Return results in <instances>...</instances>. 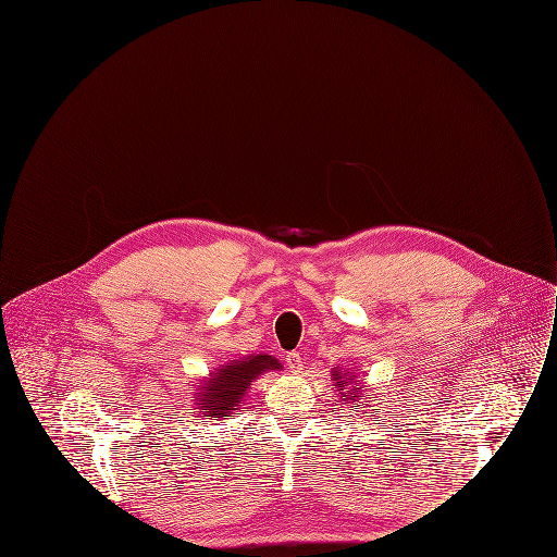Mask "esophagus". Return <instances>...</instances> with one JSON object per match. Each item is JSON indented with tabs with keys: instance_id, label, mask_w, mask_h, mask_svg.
<instances>
[{
	"instance_id": "34e87169",
	"label": "esophagus",
	"mask_w": 557,
	"mask_h": 557,
	"mask_svg": "<svg viewBox=\"0 0 557 557\" xmlns=\"http://www.w3.org/2000/svg\"><path fill=\"white\" fill-rule=\"evenodd\" d=\"M285 363H287V368L292 370V372H300L302 370V357H300V352H287L285 355Z\"/></svg>"
}]
</instances>
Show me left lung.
<instances>
[{
	"mask_svg": "<svg viewBox=\"0 0 557 557\" xmlns=\"http://www.w3.org/2000/svg\"><path fill=\"white\" fill-rule=\"evenodd\" d=\"M346 376H348V374H346ZM346 376H344V381H342V376H339V372H337V370H335V372H333V379H335V381H337V385H339V387H344V383H348V379H346ZM359 389H361V387H355V392H352V389H346V394H352V396H350V398H352V400H355V398H357V396H355V394H357V392H359Z\"/></svg>",
	"mask_w": 557,
	"mask_h": 557,
	"instance_id": "obj_1",
	"label": "left lung"
}]
</instances>
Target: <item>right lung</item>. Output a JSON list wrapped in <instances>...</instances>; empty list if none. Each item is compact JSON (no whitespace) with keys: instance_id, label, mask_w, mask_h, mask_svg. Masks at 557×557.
<instances>
[{"instance_id":"right-lung-1","label":"right lung","mask_w":557,"mask_h":557,"mask_svg":"<svg viewBox=\"0 0 557 557\" xmlns=\"http://www.w3.org/2000/svg\"><path fill=\"white\" fill-rule=\"evenodd\" d=\"M278 366L281 363L270 355H255L220 368L215 376L205 385V403H200V407H205L211 418H220L237 409V403L246 394L250 381L257 379L261 372L276 370Z\"/></svg>"}]
</instances>
